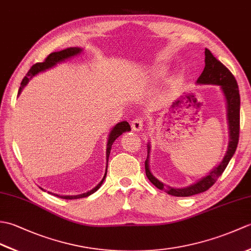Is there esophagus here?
<instances>
[{
    "label": "esophagus",
    "mask_w": 251,
    "mask_h": 251,
    "mask_svg": "<svg viewBox=\"0 0 251 251\" xmlns=\"http://www.w3.org/2000/svg\"><path fill=\"white\" fill-rule=\"evenodd\" d=\"M143 125H145V122H143V119H141V117H138V119H135L131 122V128L135 131L142 130Z\"/></svg>",
    "instance_id": "1"
}]
</instances>
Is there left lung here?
Wrapping results in <instances>:
<instances>
[{
  "mask_svg": "<svg viewBox=\"0 0 251 251\" xmlns=\"http://www.w3.org/2000/svg\"><path fill=\"white\" fill-rule=\"evenodd\" d=\"M197 84H211L219 85L223 94L226 96L227 105V123L230 130V142H228L227 151L223 157L222 162L215 167L206 177L201 178L196 183L191 184L183 189L165 188V185L157 180L150 172L149 167V155L146 159L145 168L148 179L159 190H165L169 195L173 196H191L205 192L215 184L218 178L225 172L228 162L236 151L239 139V110H241V97H239L238 85L235 77L228 69L221 63L217 58L211 54L209 50H205V68L201 76L197 78ZM150 153V146L148 145V154Z\"/></svg>",
  "mask_w": 251,
  "mask_h": 251,
  "instance_id": "8db88e82",
  "label": "left lung"
}]
</instances>
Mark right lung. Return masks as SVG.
Listing matches in <instances>:
<instances>
[{
	"mask_svg": "<svg viewBox=\"0 0 251 251\" xmlns=\"http://www.w3.org/2000/svg\"><path fill=\"white\" fill-rule=\"evenodd\" d=\"M81 51H82V50L78 49V47H70V49H66V50H60V51L51 52V54H50L49 56L45 58V60L43 62L35 63V65H33V66L31 67L29 72L26 73V75L24 77L23 81H21L20 87H19V90H18V95L21 93V90H23V88L25 86V85L28 84L29 79L32 76H34L35 74H37L39 72H43V71L47 70V69H50L51 67L56 66L57 63H59L61 61H65L66 59H68V58H71L73 56L79 54V52H81ZM129 130H130V126H129V124L126 121L119 123V124H116L113 127V128H112L110 135H109L108 145H106V169H108V159H109V155H110V151H111L112 145H113V142L123 134V132L129 131ZM105 176H106V170H105V174L103 176L102 180H101L100 182L97 185H96L93 190L86 192V193H83V194H79V195H72V196L71 195L60 196V195H57V194H55V195L58 196V197H61V199H65V200H76V199H82V197L89 196L90 194L95 193V192L100 188L101 184L103 183V181L105 179Z\"/></svg>",
	"mask_w": 251,
	"mask_h": 251,
	"instance_id": "1",
	"label": "right lung"
}]
</instances>
